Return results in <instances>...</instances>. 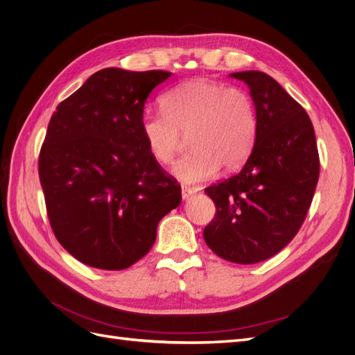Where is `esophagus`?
I'll return each instance as SVG.
<instances>
[{
	"mask_svg": "<svg viewBox=\"0 0 355 355\" xmlns=\"http://www.w3.org/2000/svg\"><path fill=\"white\" fill-rule=\"evenodd\" d=\"M180 192H182V198L184 200H188L189 197H192L197 192V189L194 188H189V187H182L180 188Z\"/></svg>",
	"mask_w": 355,
	"mask_h": 355,
	"instance_id": "esophagus-1",
	"label": "esophagus"
}]
</instances>
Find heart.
<instances>
[{
  "mask_svg": "<svg viewBox=\"0 0 355 355\" xmlns=\"http://www.w3.org/2000/svg\"><path fill=\"white\" fill-rule=\"evenodd\" d=\"M163 112H145L141 132L153 158L170 164L188 136L191 151L171 173L187 185L200 184L218 173L239 167L249 157L257 132L252 98L240 87L196 78L182 83L161 99Z\"/></svg>",
  "mask_w": 355,
  "mask_h": 355,
  "instance_id": "obj_1",
  "label": "heart"
}]
</instances>
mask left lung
I'll return each mask as SVG.
<instances>
[{
  "instance_id": "obj_1",
  "label": "left lung",
  "mask_w": 355,
  "mask_h": 355,
  "mask_svg": "<svg viewBox=\"0 0 355 355\" xmlns=\"http://www.w3.org/2000/svg\"><path fill=\"white\" fill-rule=\"evenodd\" d=\"M250 89L257 115L252 153L237 175L204 192L216 214L204 241L222 259L257 263L293 240L320 175L315 133L306 111L261 71L231 73Z\"/></svg>"
}]
</instances>
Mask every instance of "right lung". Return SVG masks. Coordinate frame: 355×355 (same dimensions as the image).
I'll return each mask as SVG.
<instances>
[{"instance_id": "1", "label": "right lung", "mask_w": 355, "mask_h": 355, "mask_svg": "<svg viewBox=\"0 0 355 355\" xmlns=\"http://www.w3.org/2000/svg\"><path fill=\"white\" fill-rule=\"evenodd\" d=\"M171 72L106 68L51 115L38 173L63 249L99 270H125L151 250L180 185L149 154L145 102Z\"/></svg>"}]
</instances>
